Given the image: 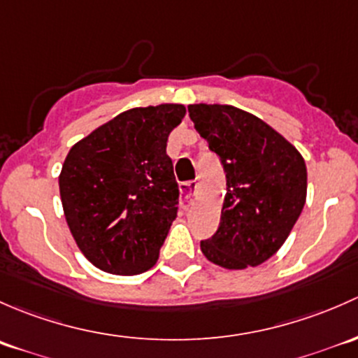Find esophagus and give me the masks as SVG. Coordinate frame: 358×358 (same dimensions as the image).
<instances>
[{"mask_svg":"<svg viewBox=\"0 0 358 358\" xmlns=\"http://www.w3.org/2000/svg\"><path fill=\"white\" fill-rule=\"evenodd\" d=\"M196 180H187V182L180 184V193H182V201H180V205H182V208H187V206H189L191 198L196 193Z\"/></svg>","mask_w":358,"mask_h":358,"instance_id":"esophagus-1","label":"esophagus"}]
</instances>
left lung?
<instances>
[{
  "instance_id": "1",
  "label": "left lung",
  "mask_w": 358,
  "mask_h": 358,
  "mask_svg": "<svg viewBox=\"0 0 358 358\" xmlns=\"http://www.w3.org/2000/svg\"><path fill=\"white\" fill-rule=\"evenodd\" d=\"M187 112L220 157L227 179L219 229L201 241V252L229 271L257 267L285 245L303 210V157L285 136L241 108L198 103Z\"/></svg>"
}]
</instances>
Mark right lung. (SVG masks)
Wrapping results in <instances>:
<instances>
[{"instance_id": "1", "label": "right lung", "mask_w": 358, "mask_h": 358, "mask_svg": "<svg viewBox=\"0 0 358 358\" xmlns=\"http://www.w3.org/2000/svg\"><path fill=\"white\" fill-rule=\"evenodd\" d=\"M184 115L174 103L125 110L70 148L58 178L62 205L94 267L134 275L157 264L179 203L167 139Z\"/></svg>"}]
</instances>
